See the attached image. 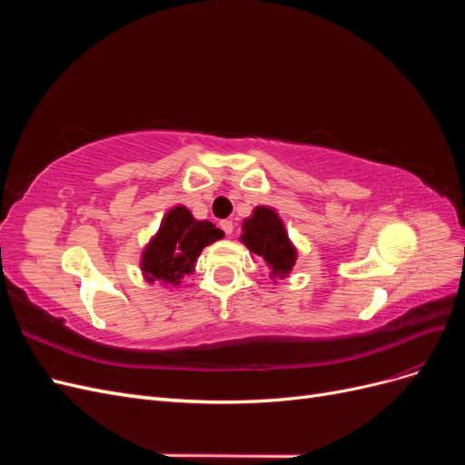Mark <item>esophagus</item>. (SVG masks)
Wrapping results in <instances>:
<instances>
[{
    "label": "esophagus",
    "mask_w": 465,
    "mask_h": 465,
    "mask_svg": "<svg viewBox=\"0 0 465 465\" xmlns=\"http://www.w3.org/2000/svg\"><path fill=\"white\" fill-rule=\"evenodd\" d=\"M221 229L224 231V234L231 236V234H232V231H234V224H232V221H231V219H224V221H221Z\"/></svg>",
    "instance_id": "obj_1"
}]
</instances>
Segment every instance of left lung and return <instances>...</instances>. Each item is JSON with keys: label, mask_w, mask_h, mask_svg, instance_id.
Instances as JSON below:
<instances>
[{"label": "left lung", "mask_w": 465, "mask_h": 465, "mask_svg": "<svg viewBox=\"0 0 465 465\" xmlns=\"http://www.w3.org/2000/svg\"><path fill=\"white\" fill-rule=\"evenodd\" d=\"M241 242L250 250V254L265 263L273 283H277V279H285L297 262L299 252L289 238L285 223L270 205L252 209V215L242 223Z\"/></svg>", "instance_id": "left-lung-1"}]
</instances>
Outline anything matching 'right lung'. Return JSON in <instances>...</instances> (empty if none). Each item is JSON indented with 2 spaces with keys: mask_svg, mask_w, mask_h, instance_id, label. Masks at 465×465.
Here are the masks:
<instances>
[{
  "mask_svg": "<svg viewBox=\"0 0 465 465\" xmlns=\"http://www.w3.org/2000/svg\"><path fill=\"white\" fill-rule=\"evenodd\" d=\"M223 236L224 232L211 221L195 219L188 207L174 205L145 244L139 270L147 283L178 287L182 279L193 273L203 248Z\"/></svg>",
  "mask_w": 465,
  "mask_h": 465,
  "instance_id": "add662e5",
  "label": "right lung"
}]
</instances>
